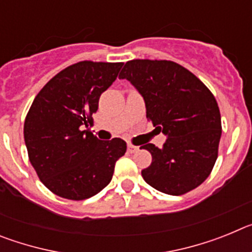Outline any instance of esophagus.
Here are the masks:
<instances>
[{
    "label": "esophagus",
    "mask_w": 252,
    "mask_h": 252,
    "mask_svg": "<svg viewBox=\"0 0 252 252\" xmlns=\"http://www.w3.org/2000/svg\"><path fill=\"white\" fill-rule=\"evenodd\" d=\"M127 150H128V153H131V154L137 153V151H139V146H135V145H131V144H128Z\"/></svg>",
    "instance_id": "34e87169"
}]
</instances>
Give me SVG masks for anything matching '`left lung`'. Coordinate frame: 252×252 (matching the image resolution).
I'll return each instance as SVG.
<instances>
[{
  "label": "left lung",
  "instance_id": "8db88e82",
  "mask_svg": "<svg viewBox=\"0 0 252 252\" xmlns=\"http://www.w3.org/2000/svg\"><path fill=\"white\" fill-rule=\"evenodd\" d=\"M127 79L142 95L146 119L166 136L162 148L146 144L153 161L141 171L159 192L180 195L201 186L212 171L221 139V115L211 91L188 69L169 60L135 59Z\"/></svg>",
  "mask_w": 252,
  "mask_h": 252
}]
</instances>
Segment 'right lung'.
Segmentation results:
<instances>
[{
  "label": "right lung",
  "mask_w": 252,
  "mask_h": 252,
  "mask_svg": "<svg viewBox=\"0 0 252 252\" xmlns=\"http://www.w3.org/2000/svg\"><path fill=\"white\" fill-rule=\"evenodd\" d=\"M122 65L88 60L73 64L51 78L31 104L24 125L29 159L54 194L82 201L112 179L126 142L120 137L102 141L83 128Z\"/></svg>",
  "instance_id": "add662e5"
}]
</instances>
